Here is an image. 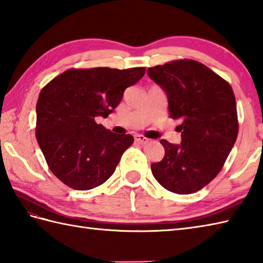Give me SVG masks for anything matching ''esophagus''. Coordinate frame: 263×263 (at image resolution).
Here are the masks:
<instances>
[{
	"label": "esophagus",
	"instance_id": "34e87169",
	"mask_svg": "<svg viewBox=\"0 0 263 263\" xmlns=\"http://www.w3.org/2000/svg\"><path fill=\"white\" fill-rule=\"evenodd\" d=\"M135 140H136V142L140 143V144H146V143L149 142V139H147L146 137H143L141 135H136L135 136Z\"/></svg>",
	"mask_w": 263,
	"mask_h": 263
}]
</instances>
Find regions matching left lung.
I'll list each match as a JSON object with an SVG mask.
<instances>
[{"instance_id": "left-lung-1", "label": "left lung", "mask_w": 263, "mask_h": 263, "mask_svg": "<svg viewBox=\"0 0 263 263\" xmlns=\"http://www.w3.org/2000/svg\"><path fill=\"white\" fill-rule=\"evenodd\" d=\"M147 73L167 95L170 117L180 121L182 142L160 143L165 156L152 164L161 186L177 194L199 191L218 175L238 133L236 100L226 80L194 60L173 61Z\"/></svg>"}]
</instances>
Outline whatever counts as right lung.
<instances>
[{
    "label": "right lung",
    "instance_id": "add662e5",
    "mask_svg": "<svg viewBox=\"0 0 263 263\" xmlns=\"http://www.w3.org/2000/svg\"><path fill=\"white\" fill-rule=\"evenodd\" d=\"M144 72V68L70 69L42 89L36 138L49 170L65 185L86 191L113 175L135 139L106 130L95 117H107Z\"/></svg>",
    "mask_w": 263,
    "mask_h": 263
}]
</instances>
